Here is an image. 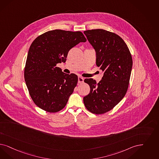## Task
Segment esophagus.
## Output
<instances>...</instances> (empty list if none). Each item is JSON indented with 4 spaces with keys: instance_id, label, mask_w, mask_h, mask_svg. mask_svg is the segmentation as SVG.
I'll use <instances>...</instances> for the list:
<instances>
[{
    "instance_id": "1",
    "label": "esophagus",
    "mask_w": 159,
    "mask_h": 159,
    "mask_svg": "<svg viewBox=\"0 0 159 159\" xmlns=\"http://www.w3.org/2000/svg\"><path fill=\"white\" fill-rule=\"evenodd\" d=\"M83 82H84V79L82 77H78V82H79V83L81 84V83H83Z\"/></svg>"
}]
</instances>
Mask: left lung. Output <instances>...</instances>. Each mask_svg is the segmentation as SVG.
<instances>
[{"mask_svg": "<svg viewBox=\"0 0 159 159\" xmlns=\"http://www.w3.org/2000/svg\"><path fill=\"white\" fill-rule=\"evenodd\" d=\"M96 53V65L104 72L101 81L93 79L84 82L90 88L83 98L86 108L101 115L113 109L125 97L130 81L133 60L125 41L116 33L103 29L84 31Z\"/></svg>", "mask_w": 159, "mask_h": 159, "instance_id": "left-lung-1", "label": "left lung"}]
</instances>
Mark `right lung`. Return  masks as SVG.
Returning <instances> with one entry per match:
<instances>
[{
  "label": "right lung",
  "mask_w": 159,
  "mask_h": 159,
  "mask_svg": "<svg viewBox=\"0 0 159 159\" xmlns=\"http://www.w3.org/2000/svg\"><path fill=\"white\" fill-rule=\"evenodd\" d=\"M85 42L81 32L56 29L39 36L31 44L24 77L30 96L39 108L56 113L65 107L78 77L63 73L56 65L66 61L72 48Z\"/></svg>",
  "instance_id": "obj_1"
}]
</instances>
